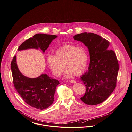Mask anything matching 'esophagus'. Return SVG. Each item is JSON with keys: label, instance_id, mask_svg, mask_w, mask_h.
I'll return each instance as SVG.
<instances>
[{"label": "esophagus", "instance_id": "obj_1", "mask_svg": "<svg viewBox=\"0 0 132 132\" xmlns=\"http://www.w3.org/2000/svg\"><path fill=\"white\" fill-rule=\"evenodd\" d=\"M68 82H70V83H75V82H76V81L75 80H70V81H69Z\"/></svg>", "mask_w": 132, "mask_h": 132}]
</instances>
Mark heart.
Wrapping results in <instances>:
<instances>
[{"label": "heart", "mask_w": 132, "mask_h": 132, "mask_svg": "<svg viewBox=\"0 0 132 132\" xmlns=\"http://www.w3.org/2000/svg\"><path fill=\"white\" fill-rule=\"evenodd\" d=\"M88 54L81 47L66 45L57 49L55 55L47 57V62L54 75L59 76L64 71L65 64L67 68L65 77L73 74L79 75L85 70L88 63Z\"/></svg>", "instance_id": "b5f03b06"}]
</instances>
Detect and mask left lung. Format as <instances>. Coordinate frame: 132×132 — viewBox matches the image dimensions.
Listing matches in <instances>:
<instances>
[{"mask_svg":"<svg viewBox=\"0 0 132 132\" xmlns=\"http://www.w3.org/2000/svg\"><path fill=\"white\" fill-rule=\"evenodd\" d=\"M88 47L90 57L88 71L81 77L86 92L81 98L85 103L94 105L105 101L116 87L119 64L109 42L94 33L84 32L74 36Z\"/></svg>","mask_w":132,"mask_h":132,"instance_id":"1","label":"left lung"}]
</instances>
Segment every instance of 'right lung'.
Returning a JSON list of instances; mask_svg holds the SVG:
<instances>
[{"label": "right lung", "instance_id": "right-lung-1", "mask_svg": "<svg viewBox=\"0 0 132 132\" xmlns=\"http://www.w3.org/2000/svg\"><path fill=\"white\" fill-rule=\"evenodd\" d=\"M57 37L54 35L38 34L23 42L18 50L28 49L41 50L44 53L51 42ZM13 83L23 100L32 107L43 110L50 106L54 100L57 86L60 83L46 74L35 78L23 75L18 67L16 56L11 63Z\"/></svg>", "mask_w": 132, "mask_h": 132}]
</instances>
